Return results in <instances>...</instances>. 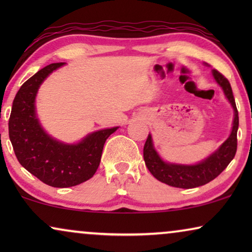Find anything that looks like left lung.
Instances as JSON below:
<instances>
[{"mask_svg": "<svg viewBox=\"0 0 252 252\" xmlns=\"http://www.w3.org/2000/svg\"><path fill=\"white\" fill-rule=\"evenodd\" d=\"M212 73L216 81L221 86L226 97L228 98L234 109V112H235L232 133H230L228 139L222 143V146L215 154H212L209 158L203 160L202 163L188 166V165L168 164L161 160L156 150L154 149L150 134L148 135L146 143H144L143 158L148 170L157 180L172 186V187L189 189L209 184L210 181L218 177L235 157L237 149L239 111L236 109L235 99H234L229 81L219 71L213 70Z\"/></svg>", "mask_w": 252, "mask_h": 252, "instance_id": "obj_1", "label": "left lung"}]
</instances>
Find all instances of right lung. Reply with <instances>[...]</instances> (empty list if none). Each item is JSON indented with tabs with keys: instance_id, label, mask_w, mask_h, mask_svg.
I'll return each mask as SVG.
<instances>
[{
	"instance_id": "right-lung-1",
	"label": "right lung",
	"mask_w": 252,
	"mask_h": 252,
	"mask_svg": "<svg viewBox=\"0 0 252 252\" xmlns=\"http://www.w3.org/2000/svg\"><path fill=\"white\" fill-rule=\"evenodd\" d=\"M63 64L47 65L24 82L9 118V137L17 159L34 177L57 188L89 180L97 170L106 139L118 128L97 130L78 144L61 143L43 132L35 116L36 92L44 79Z\"/></svg>"
}]
</instances>
